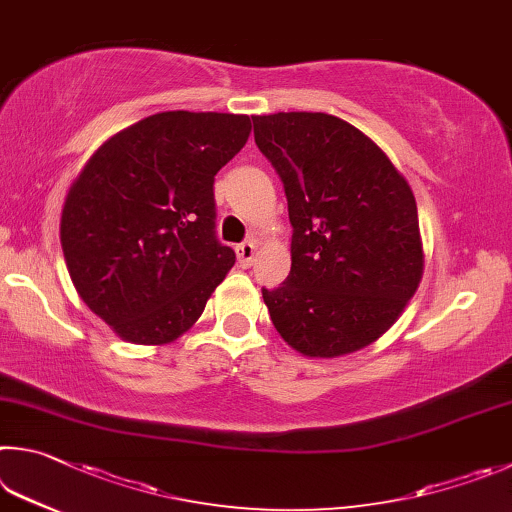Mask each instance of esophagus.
Returning a JSON list of instances; mask_svg holds the SVG:
<instances>
[{"label": "esophagus", "instance_id": "1", "mask_svg": "<svg viewBox=\"0 0 512 512\" xmlns=\"http://www.w3.org/2000/svg\"><path fill=\"white\" fill-rule=\"evenodd\" d=\"M238 261L242 265H251L254 263V256H256V242H242V245H238Z\"/></svg>", "mask_w": 512, "mask_h": 512}]
</instances>
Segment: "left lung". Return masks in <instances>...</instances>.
Listing matches in <instances>:
<instances>
[{"instance_id": "8db88e82", "label": "left lung", "mask_w": 512, "mask_h": 512, "mask_svg": "<svg viewBox=\"0 0 512 512\" xmlns=\"http://www.w3.org/2000/svg\"><path fill=\"white\" fill-rule=\"evenodd\" d=\"M254 139L279 173L292 224V270L263 290L294 351L339 357L396 324L425 270L418 206L378 143L324 112L254 116Z\"/></svg>"}]
</instances>
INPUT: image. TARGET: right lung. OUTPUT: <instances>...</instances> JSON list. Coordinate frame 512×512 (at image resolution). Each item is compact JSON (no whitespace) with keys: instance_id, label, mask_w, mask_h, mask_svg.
Returning <instances> with one entry per match:
<instances>
[{"instance_id":"1","label":"right lung","mask_w":512,"mask_h":512,"mask_svg":"<svg viewBox=\"0 0 512 512\" xmlns=\"http://www.w3.org/2000/svg\"><path fill=\"white\" fill-rule=\"evenodd\" d=\"M249 132L247 114H152L107 139L71 184L60 218L69 276L125 342L184 335L236 263L213 231V177Z\"/></svg>"}]
</instances>
